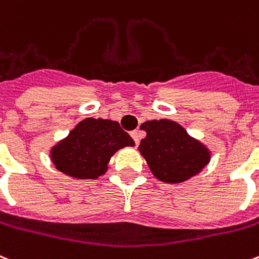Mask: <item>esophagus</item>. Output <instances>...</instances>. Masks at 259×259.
Wrapping results in <instances>:
<instances>
[{
  "instance_id": "34e87169",
  "label": "esophagus",
  "mask_w": 259,
  "mask_h": 259,
  "mask_svg": "<svg viewBox=\"0 0 259 259\" xmlns=\"http://www.w3.org/2000/svg\"><path fill=\"white\" fill-rule=\"evenodd\" d=\"M132 137H133L134 143L138 145V144H140V137H141V136H140V132H138V130H134V132H132Z\"/></svg>"
}]
</instances>
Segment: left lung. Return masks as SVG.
<instances>
[{"mask_svg": "<svg viewBox=\"0 0 259 259\" xmlns=\"http://www.w3.org/2000/svg\"><path fill=\"white\" fill-rule=\"evenodd\" d=\"M141 129L147 132V137L141 140L138 151L153 177L161 182H186L210 161V149L178 122L153 119L144 122Z\"/></svg>", "mask_w": 259, "mask_h": 259, "instance_id": "left-lung-1", "label": "left lung"}]
</instances>
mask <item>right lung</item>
<instances>
[{"mask_svg":"<svg viewBox=\"0 0 259 259\" xmlns=\"http://www.w3.org/2000/svg\"><path fill=\"white\" fill-rule=\"evenodd\" d=\"M134 147L133 138L111 119L85 118L50 149L55 168L73 179H96L106 174L116 151Z\"/></svg>","mask_w":259,"mask_h":259,"instance_id":"1","label":"right lung"}]
</instances>
